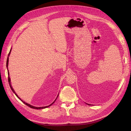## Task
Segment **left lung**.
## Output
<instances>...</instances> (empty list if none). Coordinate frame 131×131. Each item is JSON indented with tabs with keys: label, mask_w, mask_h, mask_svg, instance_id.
Here are the masks:
<instances>
[{
	"label": "left lung",
	"mask_w": 131,
	"mask_h": 131,
	"mask_svg": "<svg viewBox=\"0 0 131 131\" xmlns=\"http://www.w3.org/2000/svg\"><path fill=\"white\" fill-rule=\"evenodd\" d=\"M88 105H89V104H88Z\"/></svg>",
	"instance_id": "left-lung-1"
}]
</instances>
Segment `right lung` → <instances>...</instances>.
<instances>
[{
  "label": "right lung",
  "mask_w": 131,
  "mask_h": 131,
  "mask_svg": "<svg viewBox=\"0 0 131 131\" xmlns=\"http://www.w3.org/2000/svg\"><path fill=\"white\" fill-rule=\"evenodd\" d=\"M10 51H11V49H10V51H9V53H8V56H9V54H10ZM8 58H7V63H6V66H7V71H8V82H9V86H10V89H12V90L13 91V92L15 94V95L17 96V97H18V98L19 99V100H21L24 104H25L26 105H27V106H29V107H30V108H33V109H43V108H47V107H49V106H50L51 105H52L53 103H54V102L56 101V100L57 99V97H58V96H57V98L56 99V100H55L51 104H50V105H49V106H45V107H34V106H31V105H29V104H27V103H26V102H25L24 101H23L22 100H21L20 99V98H19V97H18V96L17 95V94L15 93V91L14 90V89H13V88L12 87V85H11V84H10V78H9V71H8Z\"/></svg>",
  "instance_id": "1"
}]
</instances>
